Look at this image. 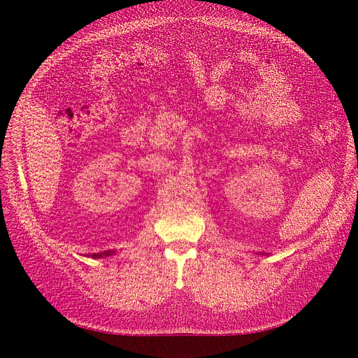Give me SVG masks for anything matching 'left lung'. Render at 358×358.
I'll return each instance as SVG.
<instances>
[{
    "label": "left lung",
    "mask_w": 358,
    "mask_h": 358,
    "mask_svg": "<svg viewBox=\"0 0 358 358\" xmlns=\"http://www.w3.org/2000/svg\"><path fill=\"white\" fill-rule=\"evenodd\" d=\"M259 255H264V254H259Z\"/></svg>",
    "instance_id": "8db88e82"
}]
</instances>
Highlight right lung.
Listing matches in <instances>:
<instances>
[{
	"label": "right lung",
	"mask_w": 358,
	"mask_h": 358,
	"mask_svg": "<svg viewBox=\"0 0 358 358\" xmlns=\"http://www.w3.org/2000/svg\"><path fill=\"white\" fill-rule=\"evenodd\" d=\"M113 254H115L113 251H104V252H100V254H92L91 257L92 258H104V257H110Z\"/></svg>",
	"instance_id": "right-lung-1"
}]
</instances>
